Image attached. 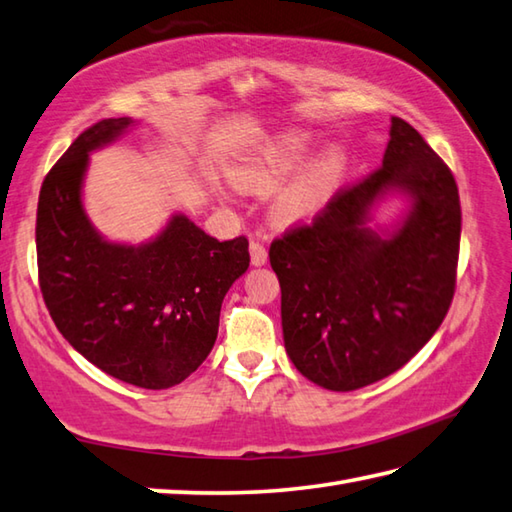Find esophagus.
I'll list each match as a JSON object with an SVG mask.
<instances>
[{
  "mask_svg": "<svg viewBox=\"0 0 512 512\" xmlns=\"http://www.w3.org/2000/svg\"><path fill=\"white\" fill-rule=\"evenodd\" d=\"M268 262V250L262 242H250V264L264 266Z\"/></svg>",
  "mask_w": 512,
  "mask_h": 512,
  "instance_id": "34e87169",
  "label": "esophagus"
}]
</instances>
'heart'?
Here are the masks:
<instances>
[{"label": "heart", "instance_id": "heart-1", "mask_svg": "<svg viewBox=\"0 0 512 512\" xmlns=\"http://www.w3.org/2000/svg\"><path fill=\"white\" fill-rule=\"evenodd\" d=\"M313 150V142L304 133L290 130L259 148L246 164L235 168L233 184L250 195H270L293 177ZM348 159L342 148H328L313 164L306 166L293 182L279 190L273 215L279 224H297L315 217L333 195L346 175Z\"/></svg>", "mask_w": 512, "mask_h": 512}]
</instances>
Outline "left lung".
I'll list each match as a JSON object with an SVG mask.
<instances>
[{
  "mask_svg": "<svg viewBox=\"0 0 512 512\" xmlns=\"http://www.w3.org/2000/svg\"><path fill=\"white\" fill-rule=\"evenodd\" d=\"M388 192L406 194L411 210L379 236L367 228L369 208ZM459 235L453 173L413 126L393 117L382 166L270 244L290 362L339 393L402 368L453 302Z\"/></svg>",
  "mask_w": 512,
  "mask_h": 512,
  "instance_id": "8db88e82",
  "label": "left lung"
}]
</instances>
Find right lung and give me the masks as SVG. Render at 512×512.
<instances>
[{
    "label": "right lung",
    "mask_w": 512,
    "mask_h": 512,
    "mask_svg": "<svg viewBox=\"0 0 512 512\" xmlns=\"http://www.w3.org/2000/svg\"><path fill=\"white\" fill-rule=\"evenodd\" d=\"M133 124L102 119L48 170L37 204L39 288L66 342L119 382L170 388L195 373L217 339L219 310L248 268V239L206 235L173 215L153 242L113 244L82 206L88 153Z\"/></svg>",
    "instance_id": "obj_1"
}]
</instances>
